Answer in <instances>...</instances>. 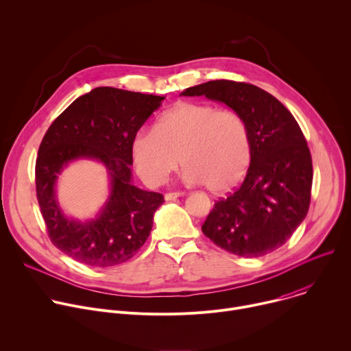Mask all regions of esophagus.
Returning <instances> with one entry per match:
<instances>
[{
  "mask_svg": "<svg viewBox=\"0 0 351 351\" xmlns=\"http://www.w3.org/2000/svg\"><path fill=\"white\" fill-rule=\"evenodd\" d=\"M184 195V191H175V193H167L165 194V199L167 202H172V199L178 198V197H182Z\"/></svg>",
  "mask_w": 351,
  "mask_h": 351,
  "instance_id": "obj_1",
  "label": "esophagus"
}]
</instances>
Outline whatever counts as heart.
I'll return each mask as SVG.
<instances>
[{"mask_svg":"<svg viewBox=\"0 0 351 351\" xmlns=\"http://www.w3.org/2000/svg\"><path fill=\"white\" fill-rule=\"evenodd\" d=\"M132 156L140 178L158 186L182 164L183 178L213 193L237 187L253 157L245 119L233 110L183 101L165 111L154 129H140L132 140Z\"/></svg>","mask_w":351,"mask_h":351,"instance_id":"1","label":"heart"}]
</instances>
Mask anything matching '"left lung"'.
Wrapping results in <instances>:
<instances>
[{"label":"left lung","instance_id":"8db88e82","mask_svg":"<svg viewBox=\"0 0 351 351\" xmlns=\"http://www.w3.org/2000/svg\"><path fill=\"white\" fill-rule=\"evenodd\" d=\"M182 95H206L247 122L252 164L239 189L214 204L202 229L218 247L240 257H261L283 245L308 213L313 161L290 111L265 90L244 82L211 80Z\"/></svg>","mask_w":351,"mask_h":351}]
</instances>
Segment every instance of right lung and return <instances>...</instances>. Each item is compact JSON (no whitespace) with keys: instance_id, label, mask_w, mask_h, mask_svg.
<instances>
[{"instance_id":"add662e5","label":"right lung","mask_w":351,"mask_h":351,"mask_svg":"<svg viewBox=\"0 0 351 351\" xmlns=\"http://www.w3.org/2000/svg\"><path fill=\"white\" fill-rule=\"evenodd\" d=\"M165 97L97 87L80 95L51 123L38 147L36 193L53 244L90 267H114L132 258L145 243L161 193L132 184V140ZM87 158L106 165L112 193L97 219L80 223L60 211L58 175L71 160Z\"/></svg>"}]
</instances>
